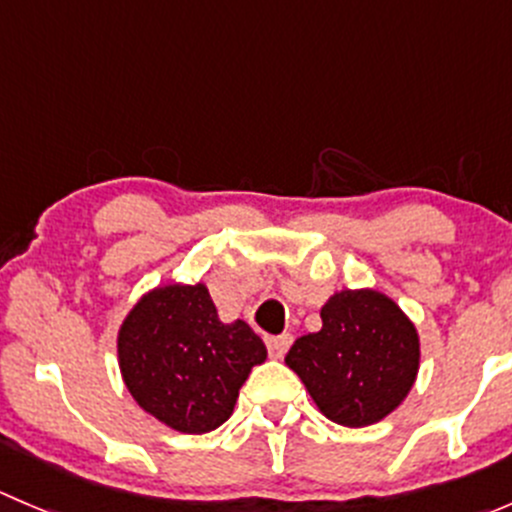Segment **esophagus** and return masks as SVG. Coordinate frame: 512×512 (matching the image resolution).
Returning a JSON list of instances; mask_svg holds the SVG:
<instances>
[{
	"instance_id": "34e87169",
	"label": "esophagus",
	"mask_w": 512,
	"mask_h": 512,
	"mask_svg": "<svg viewBox=\"0 0 512 512\" xmlns=\"http://www.w3.org/2000/svg\"><path fill=\"white\" fill-rule=\"evenodd\" d=\"M292 347V334H277V337H267V352L272 359H282L287 354V349Z\"/></svg>"
}]
</instances>
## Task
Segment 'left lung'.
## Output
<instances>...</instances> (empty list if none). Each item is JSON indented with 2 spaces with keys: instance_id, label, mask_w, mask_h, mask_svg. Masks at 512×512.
I'll return each instance as SVG.
<instances>
[{
  "instance_id": "obj_1",
  "label": "left lung",
  "mask_w": 512,
  "mask_h": 512,
  "mask_svg": "<svg viewBox=\"0 0 512 512\" xmlns=\"http://www.w3.org/2000/svg\"><path fill=\"white\" fill-rule=\"evenodd\" d=\"M319 314L322 329L292 344L287 366L329 421L361 428L386 418L416 381L414 322L376 289H342Z\"/></svg>"
}]
</instances>
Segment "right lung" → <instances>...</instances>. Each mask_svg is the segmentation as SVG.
<instances>
[{
	"label": "right lung",
	"instance_id": "add662e5",
	"mask_svg": "<svg viewBox=\"0 0 512 512\" xmlns=\"http://www.w3.org/2000/svg\"><path fill=\"white\" fill-rule=\"evenodd\" d=\"M265 359L250 324L220 322L203 282L151 289L118 329L126 389L143 411L180 433L223 426L252 366Z\"/></svg>",
	"mask_w": 512,
	"mask_h": 512
}]
</instances>
